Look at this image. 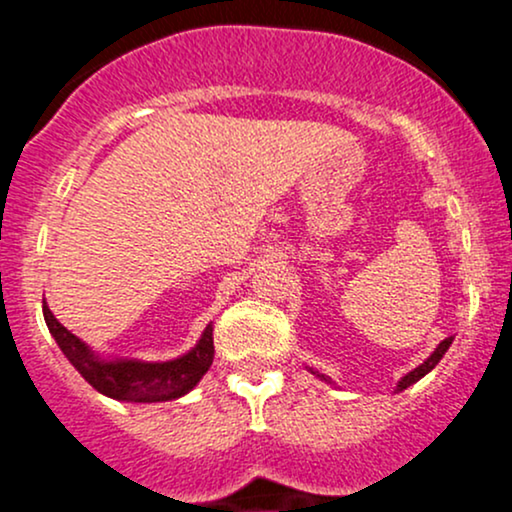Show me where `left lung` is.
<instances>
[{"label":"left lung","mask_w":512,"mask_h":512,"mask_svg":"<svg viewBox=\"0 0 512 512\" xmlns=\"http://www.w3.org/2000/svg\"><path fill=\"white\" fill-rule=\"evenodd\" d=\"M450 344H452V337H448V339H443V342H440V344L436 346V351H433V354H431V356H428V358H426V361H424V363H421V366H419V368L409 370V373H407V375H404V378H402V380H399V383H397V392L407 390V387H409V385L419 383V380H421V378H424V375H426V373H431V370H433V368H436V366H438V363H440V358H443V354H445V351H448V349H450ZM313 373H315V375H317V378H320V380H325V383H332V380H330V378H325V375H322V373H317V370H313Z\"/></svg>","instance_id":"1"}]
</instances>
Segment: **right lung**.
Returning <instances> with one entry per match:
<instances>
[{
	"mask_svg": "<svg viewBox=\"0 0 512 512\" xmlns=\"http://www.w3.org/2000/svg\"><path fill=\"white\" fill-rule=\"evenodd\" d=\"M43 315L48 330L55 337L62 354L84 375L93 390L120 402H170L195 387L214 361V327L207 325L195 349L173 361L149 363L137 358H101L88 349V344L74 337L67 327L60 325L48 303L43 301Z\"/></svg>",
	"mask_w": 512,
	"mask_h": 512,
	"instance_id": "1",
	"label": "right lung"
}]
</instances>
